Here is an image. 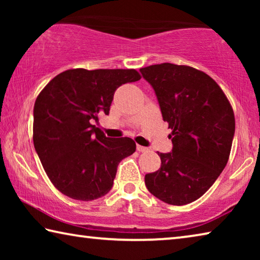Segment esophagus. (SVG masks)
I'll return each instance as SVG.
<instances>
[{
  "mask_svg": "<svg viewBox=\"0 0 260 260\" xmlns=\"http://www.w3.org/2000/svg\"><path fill=\"white\" fill-rule=\"evenodd\" d=\"M136 150H138L139 152H146V151H148V148H146V147H142V146H136Z\"/></svg>",
  "mask_w": 260,
  "mask_h": 260,
  "instance_id": "34e87169",
  "label": "esophagus"
}]
</instances>
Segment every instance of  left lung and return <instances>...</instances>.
I'll return each mask as SVG.
<instances>
[{
    "instance_id": "obj_1",
    "label": "left lung",
    "mask_w": 260,
    "mask_h": 260,
    "mask_svg": "<svg viewBox=\"0 0 260 260\" xmlns=\"http://www.w3.org/2000/svg\"><path fill=\"white\" fill-rule=\"evenodd\" d=\"M173 129L172 151L158 152L159 170L144 182L157 199L184 205L205 193L225 169L235 133L230 102L212 78L199 70L162 63L140 69Z\"/></svg>"
}]
</instances>
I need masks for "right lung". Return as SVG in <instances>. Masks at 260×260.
Instances as JSON below:
<instances>
[{
  "label": "right lung",
  "instance_id": "add662e5",
  "mask_svg": "<svg viewBox=\"0 0 260 260\" xmlns=\"http://www.w3.org/2000/svg\"><path fill=\"white\" fill-rule=\"evenodd\" d=\"M140 79L135 70L74 69L56 76L39 94L34 148L61 193L87 202L111 190L118 164L136 144L129 138H107L93 121L109 114L118 87Z\"/></svg>",
  "mask_w": 260,
  "mask_h": 260
}]
</instances>
